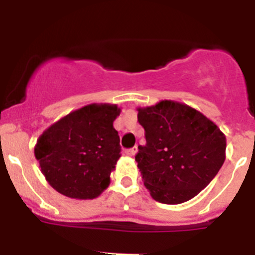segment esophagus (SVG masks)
Masks as SVG:
<instances>
[{
	"label": "esophagus",
	"instance_id": "obj_1",
	"mask_svg": "<svg viewBox=\"0 0 255 255\" xmlns=\"http://www.w3.org/2000/svg\"><path fill=\"white\" fill-rule=\"evenodd\" d=\"M137 151H138V147L134 146L129 149H126V154H127V156H134V154L137 153Z\"/></svg>",
	"mask_w": 255,
	"mask_h": 255
}]
</instances>
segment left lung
<instances>
[{
  "label": "left lung",
  "instance_id": "left-lung-1",
  "mask_svg": "<svg viewBox=\"0 0 255 255\" xmlns=\"http://www.w3.org/2000/svg\"><path fill=\"white\" fill-rule=\"evenodd\" d=\"M146 144L135 161L156 201L176 205L196 196L225 161L227 138L196 109L173 101L138 108Z\"/></svg>",
  "mask_w": 255,
  "mask_h": 255
}]
</instances>
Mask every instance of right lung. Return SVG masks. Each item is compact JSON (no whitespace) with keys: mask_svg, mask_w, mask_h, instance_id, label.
Returning a JSON list of instances; mask_svg holds the SVG:
<instances>
[{"mask_svg":"<svg viewBox=\"0 0 255 255\" xmlns=\"http://www.w3.org/2000/svg\"><path fill=\"white\" fill-rule=\"evenodd\" d=\"M116 104H89L50 126L39 137L35 157L54 189L71 199L98 197L121 157L113 122Z\"/></svg>","mask_w":255,"mask_h":255,"instance_id":"1","label":"right lung"}]
</instances>
